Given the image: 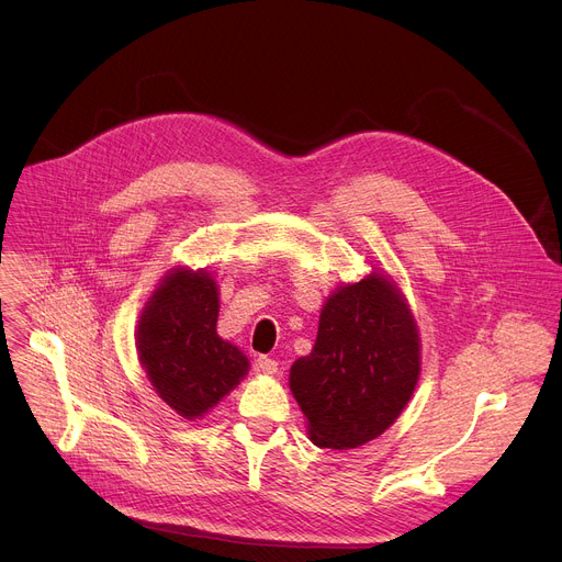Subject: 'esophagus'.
I'll return each instance as SVG.
<instances>
[{
  "label": "esophagus",
  "instance_id": "esophagus-1",
  "mask_svg": "<svg viewBox=\"0 0 562 562\" xmlns=\"http://www.w3.org/2000/svg\"><path fill=\"white\" fill-rule=\"evenodd\" d=\"M256 367H258V371H262V373H267V375H273V373L278 371V360H273V358H269V356H260L258 362H256Z\"/></svg>",
  "mask_w": 562,
  "mask_h": 562
}]
</instances>
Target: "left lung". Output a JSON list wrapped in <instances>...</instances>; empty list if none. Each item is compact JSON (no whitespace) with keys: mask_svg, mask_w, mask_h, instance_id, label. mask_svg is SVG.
Returning <instances> with one entry per match:
<instances>
[{"mask_svg":"<svg viewBox=\"0 0 562 562\" xmlns=\"http://www.w3.org/2000/svg\"><path fill=\"white\" fill-rule=\"evenodd\" d=\"M420 373L414 315L382 276L338 289L319 313L315 347L291 367V391L325 449H356L409 403Z\"/></svg>","mask_w":562,"mask_h":562,"instance_id":"left-lung-1","label":"left lung"}]
</instances>
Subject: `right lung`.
I'll return each mask as SVG.
<instances>
[{
	"label": "right lung",
	"mask_w": 562,
	"mask_h": 562,
	"mask_svg": "<svg viewBox=\"0 0 562 562\" xmlns=\"http://www.w3.org/2000/svg\"><path fill=\"white\" fill-rule=\"evenodd\" d=\"M217 311L211 273L178 269L157 286L137 325L150 384L187 420L204 416L249 371V358L217 336Z\"/></svg>",
	"instance_id": "1"
}]
</instances>
